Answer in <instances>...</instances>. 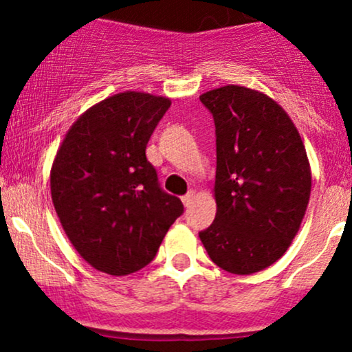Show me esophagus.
Wrapping results in <instances>:
<instances>
[{
	"mask_svg": "<svg viewBox=\"0 0 352 352\" xmlns=\"http://www.w3.org/2000/svg\"><path fill=\"white\" fill-rule=\"evenodd\" d=\"M193 199H195V192H188L187 195H184V197H182V201H184V205H185V207H190V205H192Z\"/></svg>",
	"mask_w": 352,
	"mask_h": 352,
	"instance_id": "esophagus-1",
	"label": "esophagus"
}]
</instances>
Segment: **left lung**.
<instances>
[{
  "label": "left lung",
  "instance_id": "obj_1",
  "mask_svg": "<svg viewBox=\"0 0 352 352\" xmlns=\"http://www.w3.org/2000/svg\"><path fill=\"white\" fill-rule=\"evenodd\" d=\"M200 100L215 120L217 215L199 236L225 272H261L289 248L308 207L305 144L285 109L263 92L230 84Z\"/></svg>",
  "mask_w": 352,
  "mask_h": 352
}]
</instances>
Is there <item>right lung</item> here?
<instances>
[{
	"instance_id": "right-lung-1",
	"label": "right lung",
	"mask_w": 352,
	"mask_h": 352,
	"mask_svg": "<svg viewBox=\"0 0 352 352\" xmlns=\"http://www.w3.org/2000/svg\"><path fill=\"white\" fill-rule=\"evenodd\" d=\"M170 99L119 92L71 125L51 168L60 225L92 268L114 276L139 272L184 213L160 188L145 148Z\"/></svg>"
}]
</instances>
